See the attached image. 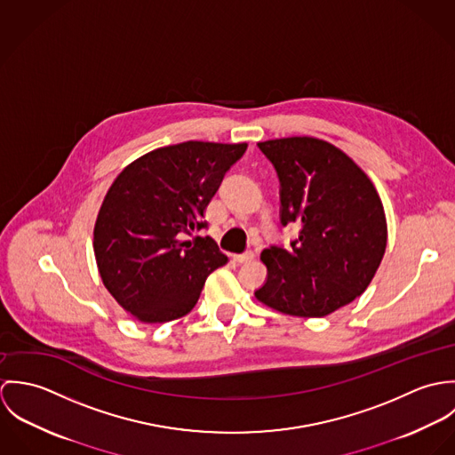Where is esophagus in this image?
Listing matches in <instances>:
<instances>
[{"mask_svg": "<svg viewBox=\"0 0 455 455\" xmlns=\"http://www.w3.org/2000/svg\"><path fill=\"white\" fill-rule=\"evenodd\" d=\"M254 258H256V254L252 251H249V252H243V254H235L233 260L235 262H251V260H254Z\"/></svg>", "mask_w": 455, "mask_h": 455, "instance_id": "obj_1", "label": "esophagus"}]
</instances>
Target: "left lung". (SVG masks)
I'll return each mask as SVG.
<instances>
[{"mask_svg":"<svg viewBox=\"0 0 455 455\" xmlns=\"http://www.w3.org/2000/svg\"><path fill=\"white\" fill-rule=\"evenodd\" d=\"M280 180V222L299 226L291 247L264 249L262 305L325 317L361 296L387 247L384 204L368 175L338 147L312 136L259 141Z\"/></svg>","mask_w":455,"mask_h":455,"instance_id":"8db88e82","label":"left lung"}]
</instances>
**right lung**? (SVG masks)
I'll return each instance as SVG.
<instances>
[{"label":"right lung","instance_id":"obj_1","mask_svg":"<svg viewBox=\"0 0 455 455\" xmlns=\"http://www.w3.org/2000/svg\"><path fill=\"white\" fill-rule=\"evenodd\" d=\"M247 143L184 141L128 164L105 196L94 224V256L114 299L145 324H163L195 308L206 276L228 258L210 236L204 208Z\"/></svg>","mask_w":455,"mask_h":455}]
</instances>
